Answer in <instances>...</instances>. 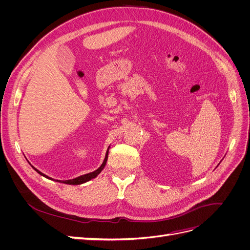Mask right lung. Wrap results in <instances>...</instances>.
<instances>
[{"instance_id":"obj_1","label":"right lung","mask_w":250,"mask_h":250,"mask_svg":"<svg viewBox=\"0 0 250 250\" xmlns=\"http://www.w3.org/2000/svg\"><path fill=\"white\" fill-rule=\"evenodd\" d=\"M107 157H108V150H107V152H106V156H105V160H104L103 164L101 165V167H100L99 169H97L96 171H94V172H92V173L85 174V175L79 176V177H77V178L70 179V180H63V181H62V183H63V184H67V185H81V184H84V183H86V181H88V180H90V179L95 178V177L98 175V174H99V173L104 169L105 165H106V162H107ZM35 171H36V172H39V173L41 174V175H42V176H44V177H47V178H50V177H48V176L44 175V174L41 173L39 170H36V169H35Z\"/></svg>"}]
</instances>
